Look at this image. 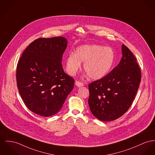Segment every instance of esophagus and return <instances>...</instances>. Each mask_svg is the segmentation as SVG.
<instances>
[{"label":"esophagus","mask_w":155,"mask_h":155,"mask_svg":"<svg viewBox=\"0 0 155 155\" xmlns=\"http://www.w3.org/2000/svg\"><path fill=\"white\" fill-rule=\"evenodd\" d=\"M75 84L76 86H77V87H82V86H83L84 85V84L83 83H81V82H80V81H76V82L75 83Z\"/></svg>","instance_id":"34e87169"}]
</instances>
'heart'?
<instances>
[{"instance_id":"heart-1","label":"heart","mask_w":155,"mask_h":155,"mask_svg":"<svg viewBox=\"0 0 155 155\" xmlns=\"http://www.w3.org/2000/svg\"><path fill=\"white\" fill-rule=\"evenodd\" d=\"M115 59L111 48L99 45H84L78 47L75 54H70L67 59V70L74 75L84 62V71L93 80L104 77L110 71Z\"/></svg>"}]
</instances>
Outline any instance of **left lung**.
Here are the masks:
<instances>
[{"label": "left lung", "mask_w": 155, "mask_h": 155, "mask_svg": "<svg viewBox=\"0 0 155 155\" xmlns=\"http://www.w3.org/2000/svg\"><path fill=\"white\" fill-rule=\"evenodd\" d=\"M119 64L103 78L88 85V105L103 121L122 116L131 106L141 81V71L130 50L122 45Z\"/></svg>", "instance_id": "1"}]
</instances>
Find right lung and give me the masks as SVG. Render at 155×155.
<instances>
[{
    "label": "right lung",
    "instance_id": "right-lung-1",
    "mask_svg": "<svg viewBox=\"0 0 155 155\" xmlns=\"http://www.w3.org/2000/svg\"><path fill=\"white\" fill-rule=\"evenodd\" d=\"M67 44L62 36L37 39L18 63L19 92L26 107L36 114L49 117L58 113L73 89L74 80L64 71L61 63Z\"/></svg>",
    "mask_w": 155,
    "mask_h": 155
}]
</instances>
